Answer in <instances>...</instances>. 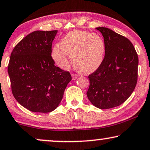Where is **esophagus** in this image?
I'll return each mask as SVG.
<instances>
[{
    "label": "esophagus",
    "mask_w": 150,
    "mask_h": 150,
    "mask_svg": "<svg viewBox=\"0 0 150 150\" xmlns=\"http://www.w3.org/2000/svg\"><path fill=\"white\" fill-rule=\"evenodd\" d=\"M72 78H73V80H75V79L77 78V75H76V74L73 73L72 74Z\"/></svg>",
    "instance_id": "34e87169"
}]
</instances>
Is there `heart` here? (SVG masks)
<instances>
[{"instance_id":"b5f03b06","label":"heart","mask_w":150,"mask_h":150,"mask_svg":"<svg viewBox=\"0 0 150 150\" xmlns=\"http://www.w3.org/2000/svg\"><path fill=\"white\" fill-rule=\"evenodd\" d=\"M105 43L97 34L83 31L70 32L61 40L60 46L55 45L52 50L53 60L59 67L67 69L71 56L73 67L83 73L95 71L103 62Z\"/></svg>"}]
</instances>
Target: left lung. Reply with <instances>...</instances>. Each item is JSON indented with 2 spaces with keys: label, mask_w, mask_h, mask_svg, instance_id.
<instances>
[{
  "label": "left lung",
  "mask_w": 150,
  "mask_h": 150,
  "mask_svg": "<svg viewBox=\"0 0 150 150\" xmlns=\"http://www.w3.org/2000/svg\"><path fill=\"white\" fill-rule=\"evenodd\" d=\"M102 34L105 56L91 75L87 97L100 109L119 106L132 95L137 83L139 58L132 43L106 27L96 28Z\"/></svg>",
  "instance_id": "1"
}]
</instances>
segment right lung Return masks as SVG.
Instances as JSON below:
<instances>
[{"label": "right lung", "mask_w": 150, "mask_h": 150, "mask_svg": "<svg viewBox=\"0 0 150 150\" xmlns=\"http://www.w3.org/2000/svg\"><path fill=\"white\" fill-rule=\"evenodd\" d=\"M57 33V30L32 32L11 53L8 73L12 94L20 104L31 112L54 110L72 79L69 71L55 67L51 57Z\"/></svg>", "instance_id": "right-lung-1"}]
</instances>
